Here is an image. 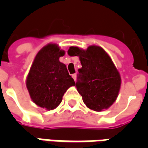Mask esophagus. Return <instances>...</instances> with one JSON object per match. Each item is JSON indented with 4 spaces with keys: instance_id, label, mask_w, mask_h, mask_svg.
<instances>
[{
    "instance_id": "obj_1",
    "label": "esophagus",
    "mask_w": 148,
    "mask_h": 148,
    "mask_svg": "<svg viewBox=\"0 0 148 148\" xmlns=\"http://www.w3.org/2000/svg\"><path fill=\"white\" fill-rule=\"evenodd\" d=\"M72 77H73V78H74V80L76 82V79H77V74H72Z\"/></svg>"
}]
</instances>
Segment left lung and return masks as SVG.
Returning <instances> with one entry per match:
<instances>
[{
	"label": "left lung",
	"mask_w": 148,
	"mask_h": 148,
	"mask_svg": "<svg viewBox=\"0 0 148 148\" xmlns=\"http://www.w3.org/2000/svg\"><path fill=\"white\" fill-rule=\"evenodd\" d=\"M68 55L80 59L76 87L86 106L97 112L109 109L117 98L121 84L120 73L109 55L95 45L86 50L71 47Z\"/></svg>",
	"instance_id": "left-lung-1"
}]
</instances>
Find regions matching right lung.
<instances>
[{"mask_svg": "<svg viewBox=\"0 0 148 148\" xmlns=\"http://www.w3.org/2000/svg\"><path fill=\"white\" fill-rule=\"evenodd\" d=\"M64 55L57 44L49 43L37 53L27 74L26 86L31 98L47 110L58 106L66 91L75 85L66 65L59 61Z\"/></svg>", "mask_w": 148, "mask_h": 148, "instance_id": "1", "label": "right lung"}]
</instances>
